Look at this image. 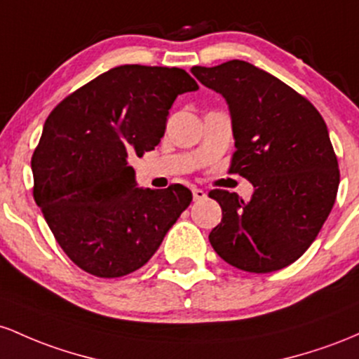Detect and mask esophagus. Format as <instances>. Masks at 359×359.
Wrapping results in <instances>:
<instances>
[{"mask_svg": "<svg viewBox=\"0 0 359 359\" xmlns=\"http://www.w3.org/2000/svg\"><path fill=\"white\" fill-rule=\"evenodd\" d=\"M205 196H207V193H205L203 190H200V188H193V200L200 201V200H203Z\"/></svg>", "mask_w": 359, "mask_h": 359, "instance_id": "obj_1", "label": "esophagus"}]
</instances>
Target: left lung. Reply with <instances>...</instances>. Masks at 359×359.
<instances>
[{"mask_svg":"<svg viewBox=\"0 0 359 359\" xmlns=\"http://www.w3.org/2000/svg\"><path fill=\"white\" fill-rule=\"evenodd\" d=\"M191 72L227 102L236 139L229 171L255 187L249 201L208 193L222 208V222L208 236L212 248L249 273L295 263L327 220L339 187L324 118L305 96L244 60Z\"/></svg>","mask_w":359,"mask_h":359,"instance_id":"obj_1","label":"left lung"}]
</instances>
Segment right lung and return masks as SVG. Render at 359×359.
Masks as SVG:
<instances>
[{"instance_id": "1", "label": "right lung", "mask_w": 359, "mask_h": 359, "mask_svg": "<svg viewBox=\"0 0 359 359\" xmlns=\"http://www.w3.org/2000/svg\"><path fill=\"white\" fill-rule=\"evenodd\" d=\"M196 90L184 69L126 64L47 116L32 156L34 198L76 266L100 278L142 268L191 203L183 184L137 188L128 159L158 146L176 96Z\"/></svg>"}]
</instances>
